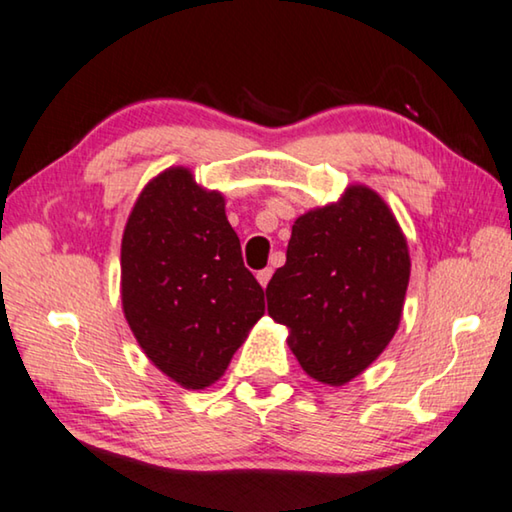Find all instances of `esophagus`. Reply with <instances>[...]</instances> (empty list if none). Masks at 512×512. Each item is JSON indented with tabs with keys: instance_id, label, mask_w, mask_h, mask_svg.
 <instances>
[{
	"instance_id": "34e87169",
	"label": "esophagus",
	"mask_w": 512,
	"mask_h": 512,
	"mask_svg": "<svg viewBox=\"0 0 512 512\" xmlns=\"http://www.w3.org/2000/svg\"><path fill=\"white\" fill-rule=\"evenodd\" d=\"M271 276H273V269H269V266H266V269H262V271H257V280H259V285H262V287L269 285Z\"/></svg>"
}]
</instances>
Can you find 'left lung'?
<instances>
[{
    "label": "left lung",
    "instance_id": "8db88e82",
    "mask_svg": "<svg viewBox=\"0 0 512 512\" xmlns=\"http://www.w3.org/2000/svg\"><path fill=\"white\" fill-rule=\"evenodd\" d=\"M409 266L407 241L370 188H349L342 202L296 220L266 303L312 379L342 386L384 352L398 331Z\"/></svg>",
    "mask_w": 512,
    "mask_h": 512
}]
</instances>
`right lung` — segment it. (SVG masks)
<instances>
[{
	"instance_id": "right-lung-1",
	"label": "right lung",
	"mask_w": 512,
	"mask_h": 512,
	"mask_svg": "<svg viewBox=\"0 0 512 512\" xmlns=\"http://www.w3.org/2000/svg\"><path fill=\"white\" fill-rule=\"evenodd\" d=\"M121 301L144 354L183 388L223 375L264 315V289L243 266L225 200L183 167L137 197L121 241Z\"/></svg>"
}]
</instances>
